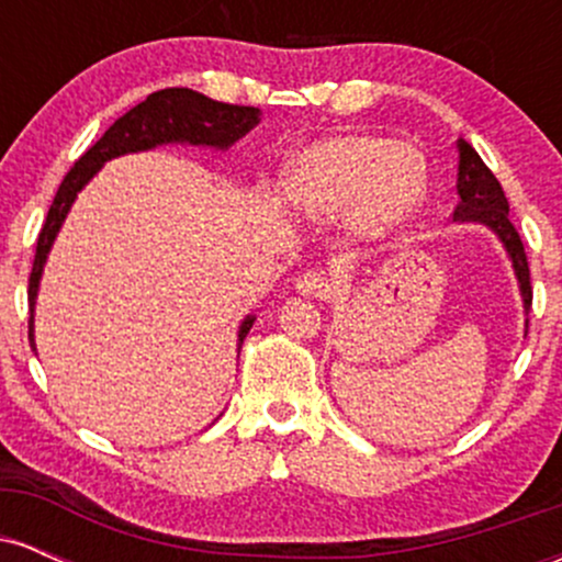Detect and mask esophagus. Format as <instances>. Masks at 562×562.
<instances>
[{
  "label": "esophagus",
  "instance_id": "34e87169",
  "mask_svg": "<svg viewBox=\"0 0 562 562\" xmlns=\"http://www.w3.org/2000/svg\"><path fill=\"white\" fill-rule=\"evenodd\" d=\"M293 288L295 293L308 295V299H327V295H333V282L322 272H314V269L295 277Z\"/></svg>",
  "mask_w": 562,
  "mask_h": 562
}]
</instances>
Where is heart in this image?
Masks as SVG:
<instances>
[{
  "instance_id": "obj_1",
  "label": "heart",
  "mask_w": 562,
  "mask_h": 562,
  "mask_svg": "<svg viewBox=\"0 0 562 562\" xmlns=\"http://www.w3.org/2000/svg\"><path fill=\"white\" fill-rule=\"evenodd\" d=\"M428 169L417 147L364 134L312 142L285 160L277 198L293 214L325 222L344 216L367 240L398 232L420 211Z\"/></svg>"
}]
</instances>
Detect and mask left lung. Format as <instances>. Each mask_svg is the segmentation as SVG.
Instances as JSON below:
<instances>
[{
	"instance_id": "8db88e82",
	"label": "left lung",
	"mask_w": 562,
	"mask_h": 562,
	"mask_svg": "<svg viewBox=\"0 0 562 562\" xmlns=\"http://www.w3.org/2000/svg\"><path fill=\"white\" fill-rule=\"evenodd\" d=\"M457 195L460 203L454 209L457 224H481L488 232H494L496 240L505 248L509 263H513L515 280H518L520 301H524L526 314V333H528V308H531V274H528V261L520 235L509 222V205L502 184L488 171L479 153L468 145L465 139H457Z\"/></svg>"
}]
</instances>
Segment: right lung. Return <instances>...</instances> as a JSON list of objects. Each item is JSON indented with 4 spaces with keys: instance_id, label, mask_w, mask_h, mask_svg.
I'll use <instances>...</instances> for the list:
<instances>
[{
    "instance_id": "right-lung-1",
    "label": "right lung",
    "mask_w": 562,
    "mask_h": 562,
    "mask_svg": "<svg viewBox=\"0 0 562 562\" xmlns=\"http://www.w3.org/2000/svg\"><path fill=\"white\" fill-rule=\"evenodd\" d=\"M261 111L248 105H227V102H216L211 97L192 92V89H160L153 92L145 102L134 105L126 115H121L115 124L102 134L100 139L89 147L83 156L76 160L74 169L66 173L60 190L49 205L47 222L36 240L34 269H31L29 280V340L31 348L36 351L34 340V308L38 285H42L44 267H47L49 250L60 235L63 222H66L70 205L76 203L79 192L94 179V173L108 164V160L128 156V153H145L156 150L160 145H190V147H209V150H229L237 139L254 126H259ZM256 317L248 314L237 327V351L243 348L245 335L254 327Z\"/></svg>"
}]
</instances>
